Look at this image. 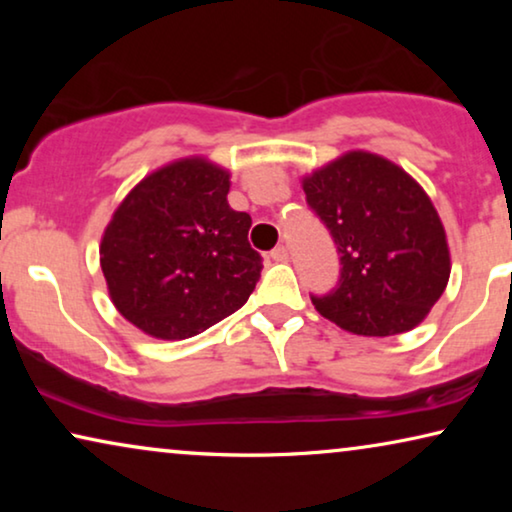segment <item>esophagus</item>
<instances>
[{"label":"esophagus","instance_id":"1","mask_svg":"<svg viewBox=\"0 0 512 512\" xmlns=\"http://www.w3.org/2000/svg\"><path fill=\"white\" fill-rule=\"evenodd\" d=\"M270 258H272V261H277V263H284V261H289V251H286L284 244H279V247L270 251Z\"/></svg>","mask_w":512,"mask_h":512}]
</instances>
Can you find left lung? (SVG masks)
Masks as SVG:
<instances>
[{"instance_id": "left-lung-1", "label": "left lung", "mask_w": 512, "mask_h": 512, "mask_svg": "<svg viewBox=\"0 0 512 512\" xmlns=\"http://www.w3.org/2000/svg\"><path fill=\"white\" fill-rule=\"evenodd\" d=\"M303 191L342 265L338 286L312 296L321 317L370 338L424 321L450 279L445 228L424 188L387 158L349 151L305 177Z\"/></svg>"}]
</instances>
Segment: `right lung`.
<instances>
[{
	"label": "right lung",
	"instance_id": "right-lung-1",
	"mask_svg": "<svg viewBox=\"0 0 512 512\" xmlns=\"http://www.w3.org/2000/svg\"><path fill=\"white\" fill-rule=\"evenodd\" d=\"M230 174L205 158L160 167L111 216L100 265L116 310L151 338L186 340L247 303L263 258L251 216L228 205Z\"/></svg>",
	"mask_w": 512,
	"mask_h": 512
}]
</instances>
